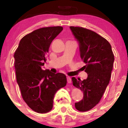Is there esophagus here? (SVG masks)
<instances>
[{
	"label": "esophagus",
	"instance_id": "1",
	"mask_svg": "<svg viewBox=\"0 0 128 128\" xmlns=\"http://www.w3.org/2000/svg\"><path fill=\"white\" fill-rule=\"evenodd\" d=\"M67 81H68V83H71L72 79H71L70 77H69V76H68L67 77Z\"/></svg>",
	"mask_w": 128,
	"mask_h": 128
}]
</instances>
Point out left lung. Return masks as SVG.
Returning <instances> with one entry per match:
<instances>
[{
    "mask_svg": "<svg viewBox=\"0 0 128 128\" xmlns=\"http://www.w3.org/2000/svg\"><path fill=\"white\" fill-rule=\"evenodd\" d=\"M70 28L79 42L80 57L85 64L83 68L88 74L83 80L72 78L73 85L84 96L75 107L80 112L87 111L98 104L109 84L114 55L107 40L94 31L82 27Z\"/></svg>",
    "mask_w": 128,
    "mask_h": 128,
    "instance_id": "1",
    "label": "left lung"
}]
</instances>
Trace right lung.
Masks as SVG:
<instances>
[{"label": "right lung", "mask_w": 128, "mask_h": 128, "mask_svg": "<svg viewBox=\"0 0 128 128\" xmlns=\"http://www.w3.org/2000/svg\"><path fill=\"white\" fill-rule=\"evenodd\" d=\"M63 27H43L23 36L14 54L16 80L22 99L38 113L44 114L53 107L54 98L67 83L65 74L42 70L52 41Z\"/></svg>", "instance_id": "1"}]
</instances>
